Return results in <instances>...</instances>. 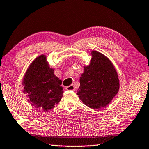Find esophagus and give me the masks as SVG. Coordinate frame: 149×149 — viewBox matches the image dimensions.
Here are the masks:
<instances>
[{
    "instance_id": "1",
    "label": "esophagus",
    "mask_w": 149,
    "mask_h": 149,
    "mask_svg": "<svg viewBox=\"0 0 149 149\" xmlns=\"http://www.w3.org/2000/svg\"><path fill=\"white\" fill-rule=\"evenodd\" d=\"M66 90H71V91H75V87L73 84H71L70 86H66Z\"/></svg>"
}]
</instances>
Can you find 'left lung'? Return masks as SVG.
Segmentation results:
<instances>
[{
  "mask_svg": "<svg viewBox=\"0 0 149 149\" xmlns=\"http://www.w3.org/2000/svg\"><path fill=\"white\" fill-rule=\"evenodd\" d=\"M89 66L80 77L77 95L85 105L94 109L107 106L119 90V80L112 63L102 54L91 52Z\"/></svg>",
  "mask_w": 149,
  "mask_h": 149,
  "instance_id": "8db88e82",
  "label": "left lung"
}]
</instances>
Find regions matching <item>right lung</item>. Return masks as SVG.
<instances>
[{"instance_id":"right-lung-1","label":"right lung","mask_w":149,"mask_h":149,"mask_svg":"<svg viewBox=\"0 0 149 149\" xmlns=\"http://www.w3.org/2000/svg\"><path fill=\"white\" fill-rule=\"evenodd\" d=\"M62 82L54 74L46 57H38L31 63L24 78V92L32 105L43 111H49L59 102L63 97Z\"/></svg>"}]
</instances>
